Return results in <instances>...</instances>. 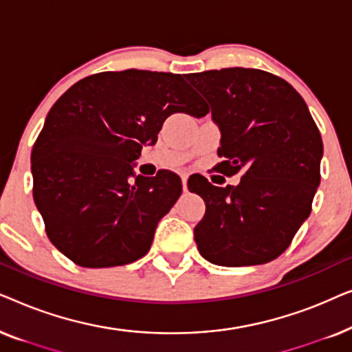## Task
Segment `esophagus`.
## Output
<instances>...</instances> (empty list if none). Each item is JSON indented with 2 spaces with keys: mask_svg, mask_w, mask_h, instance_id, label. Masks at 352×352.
Returning a JSON list of instances; mask_svg holds the SVG:
<instances>
[{
  "mask_svg": "<svg viewBox=\"0 0 352 352\" xmlns=\"http://www.w3.org/2000/svg\"><path fill=\"white\" fill-rule=\"evenodd\" d=\"M181 181H182V190L187 192V179H189V173L187 171H181Z\"/></svg>",
  "mask_w": 352,
  "mask_h": 352,
  "instance_id": "esophagus-1",
  "label": "esophagus"
}]
</instances>
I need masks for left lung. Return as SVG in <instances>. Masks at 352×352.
Listing matches in <instances>:
<instances>
[{"mask_svg":"<svg viewBox=\"0 0 352 352\" xmlns=\"http://www.w3.org/2000/svg\"><path fill=\"white\" fill-rule=\"evenodd\" d=\"M187 80L221 131L219 171H243L237 186L189 179L206 206L194 229L199 252L226 267L272 261L309 218L320 184L324 144L309 109L292 85L263 70L232 67Z\"/></svg>","mask_w":352,"mask_h":352,"instance_id":"obj_1","label":"left lung"}]
</instances>
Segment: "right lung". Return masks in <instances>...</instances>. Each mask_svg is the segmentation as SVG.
I'll return each instance as SVG.
<instances>
[{
  "label": "right lung",
  "mask_w": 352,
  "mask_h": 352,
  "mask_svg": "<svg viewBox=\"0 0 352 352\" xmlns=\"http://www.w3.org/2000/svg\"><path fill=\"white\" fill-rule=\"evenodd\" d=\"M206 107L181 75L102 72L57 99L32 151L33 199L52 245L83 267L142 258L157 224L179 199L173 171L134 173L171 113Z\"/></svg>",
  "instance_id": "right-lung-1"
}]
</instances>
